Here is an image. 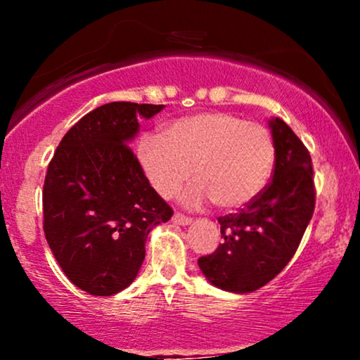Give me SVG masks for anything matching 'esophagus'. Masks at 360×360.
Listing matches in <instances>:
<instances>
[{
    "mask_svg": "<svg viewBox=\"0 0 360 360\" xmlns=\"http://www.w3.org/2000/svg\"><path fill=\"white\" fill-rule=\"evenodd\" d=\"M172 221L176 223V225H181V226H186V225H191L193 220L189 217H186L183 213H174V217H172Z\"/></svg>",
    "mask_w": 360,
    "mask_h": 360,
    "instance_id": "1",
    "label": "esophagus"
}]
</instances>
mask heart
<instances>
[{"mask_svg":"<svg viewBox=\"0 0 360 360\" xmlns=\"http://www.w3.org/2000/svg\"><path fill=\"white\" fill-rule=\"evenodd\" d=\"M135 155L152 188L162 198L176 196L186 181V205L213 200L221 210L249 205L266 188L274 142L266 127L226 111H198L172 120L164 135L143 134Z\"/></svg>","mask_w":360,"mask_h":360,"instance_id":"1","label":"heart"}]
</instances>
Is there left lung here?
<instances>
[{
  "instance_id": "8db88e82",
  "label": "left lung",
  "mask_w": 360,
  "mask_h": 360,
  "mask_svg": "<svg viewBox=\"0 0 360 360\" xmlns=\"http://www.w3.org/2000/svg\"><path fill=\"white\" fill-rule=\"evenodd\" d=\"M274 174L238 213L218 218L223 243L198 259L201 272L223 291L252 292L292 259L315 210L311 157L281 118H271Z\"/></svg>"
}]
</instances>
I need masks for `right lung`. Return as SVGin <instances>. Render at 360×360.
Masks as SVG:
<instances>
[{
	"label": "right lung",
	"instance_id": "right-lung-1",
	"mask_svg": "<svg viewBox=\"0 0 360 360\" xmlns=\"http://www.w3.org/2000/svg\"><path fill=\"white\" fill-rule=\"evenodd\" d=\"M164 105L113 101L84 115L60 140L44 184V232L69 281L111 296L137 278L152 229L172 210L131 152L140 118Z\"/></svg>",
	"mask_w": 360,
	"mask_h": 360
}]
</instances>
